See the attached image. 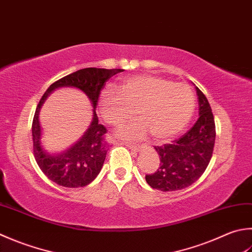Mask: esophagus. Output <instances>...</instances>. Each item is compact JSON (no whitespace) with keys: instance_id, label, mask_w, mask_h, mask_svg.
Here are the masks:
<instances>
[{"instance_id":"esophagus-1","label":"esophagus","mask_w":252,"mask_h":252,"mask_svg":"<svg viewBox=\"0 0 252 252\" xmlns=\"http://www.w3.org/2000/svg\"><path fill=\"white\" fill-rule=\"evenodd\" d=\"M126 146L129 147L130 150L134 151V152H140V151L142 150V147H143V146H141V145H131V144H127Z\"/></svg>"}]
</instances>
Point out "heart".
<instances>
[{"label":"heart","instance_id":"heart-1","mask_svg":"<svg viewBox=\"0 0 252 252\" xmlns=\"http://www.w3.org/2000/svg\"><path fill=\"white\" fill-rule=\"evenodd\" d=\"M195 108L191 88L155 75L126 77L101 93L98 110L106 123L118 126L132 116L140 117L117 131L126 140H136L151 132L156 141L170 140L188 126Z\"/></svg>","mask_w":252,"mask_h":252}]
</instances>
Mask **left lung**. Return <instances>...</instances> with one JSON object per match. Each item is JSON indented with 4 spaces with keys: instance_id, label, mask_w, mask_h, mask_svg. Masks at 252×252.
<instances>
[{
    "instance_id": "1",
    "label": "left lung",
    "mask_w": 252,
    "mask_h": 252,
    "mask_svg": "<svg viewBox=\"0 0 252 252\" xmlns=\"http://www.w3.org/2000/svg\"><path fill=\"white\" fill-rule=\"evenodd\" d=\"M194 87L199 98V119L180 139L154 147L160 164L154 174L145 176L153 189L164 192L185 189L200 178L211 160L215 143L214 117L204 94Z\"/></svg>"
}]
</instances>
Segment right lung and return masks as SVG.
Returning a JSON list of instances; mask_svg holds the SVG:
<instances>
[{"label": "right lung", "mask_w": 252, "mask_h": 252, "mask_svg": "<svg viewBox=\"0 0 252 252\" xmlns=\"http://www.w3.org/2000/svg\"><path fill=\"white\" fill-rule=\"evenodd\" d=\"M121 68L87 67L74 72L53 83L39 101L32 121L33 153L39 168L51 181L65 188H80L90 185L99 174L107 155V143L103 141L106 127L98 123L96 106L105 83ZM72 87L88 96L93 107L91 125L84 134L66 150L51 153L43 147L42 128L38 120L41 107L47 96L58 88Z\"/></svg>", "instance_id": "obj_1"}]
</instances>
